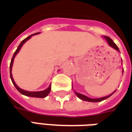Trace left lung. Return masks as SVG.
<instances>
[{"label":"left lung","instance_id":"left-lung-1","mask_svg":"<svg viewBox=\"0 0 132 132\" xmlns=\"http://www.w3.org/2000/svg\"><path fill=\"white\" fill-rule=\"evenodd\" d=\"M105 39L107 41V42L109 44V45L110 47H111L112 48H113L114 50H116L119 51V47H117V45H116V44L114 43L113 42V40L111 39V38H109V37H106L105 36ZM116 91V90H115ZM114 91V92H115ZM114 92L113 93H111V94H110L109 95H108V96H105V97H103V98H88V97H87V96H85V95H82V94H80V93H78L76 91H75V93L76 94V95L78 96L79 98H80L82 101H89V102H100V101H102L103 100H106L108 98H109L111 95H112L114 93Z\"/></svg>","mask_w":132,"mask_h":132}]
</instances>
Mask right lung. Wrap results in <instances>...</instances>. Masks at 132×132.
Instances as JSON below:
<instances>
[{"mask_svg":"<svg viewBox=\"0 0 132 132\" xmlns=\"http://www.w3.org/2000/svg\"><path fill=\"white\" fill-rule=\"evenodd\" d=\"M37 34L39 33H36V34H31V35H30L29 37H26V39H24L23 40L22 42L20 43L19 44V46L17 48V50H16V52H14V54L13 55L12 59H11V64H10V76H11V81H12L13 84V85L16 87V88L19 90V92L21 93V94L24 95H26V96H29V97H35V98H45L46 96L48 95V94L50 93L51 90V85L49 86V88H47L46 90H42V91H37V92H30V91H26V90H22L21 88H20L18 85H16V83H15V82L13 80V79L12 77V73H11V70H12V66H13V60H14V57H16V55L17 54V53L19 52V50H21V48L23 46V44L26 42L27 40H29L31 38V37L34 36V35H35V34Z\"/></svg>","mask_w":132,"mask_h":132,"instance_id":"add662e5","label":"right lung"}]
</instances>
